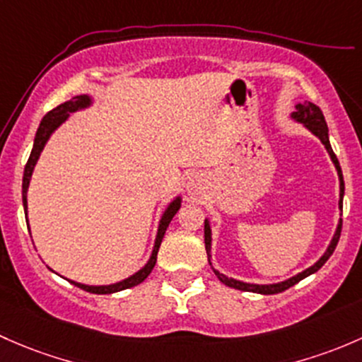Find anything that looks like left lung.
<instances>
[{"mask_svg": "<svg viewBox=\"0 0 362 362\" xmlns=\"http://www.w3.org/2000/svg\"><path fill=\"white\" fill-rule=\"evenodd\" d=\"M298 111H294L293 117L296 118V120L303 122L305 125L308 127V129L312 130V132L315 134V136L319 137L320 141H322V144L326 146L327 153L331 155V160L334 162V165H337V170H338V176H340V209H344V176H341V169H340V162H338L337 155H334L333 148H331L329 144V137H327V125H326V120H324V115L322 111H320L319 106H315V104L312 103H305V106H300L298 104ZM340 233H341V221L340 225H338V230L337 233H334L333 240H331V245L327 247L326 255L322 256V258L319 259L317 263L314 264V267L307 268L305 272H301V274H298L296 277L289 279V281L286 282H281V284H272V286H256V284H244V282H238V281H233V279H228L225 277V275H221L219 272H216V275H218L219 281L223 282V284H226L228 288H233V289H240V291H252V293H262V294H277V293H282L286 291V289H289L291 286L298 284V282L301 281V279L308 277L310 274H314V272H317L320 267H322L324 263L329 259V256L333 255V251L337 249V244L338 240H340ZM204 240H206V251H207V256H209V251H211V228H209V225L206 223V228H204Z\"/></svg>", "mask_w": 362, "mask_h": 362, "instance_id": "left-lung-1", "label": "left lung"}]
</instances>
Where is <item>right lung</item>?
I'll return each instance as SVG.
<instances>
[{"instance_id": "add662e5", "label": "right lung", "mask_w": 362, "mask_h": 362, "mask_svg": "<svg viewBox=\"0 0 362 362\" xmlns=\"http://www.w3.org/2000/svg\"><path fill=\"white\" fill-rule=\"evenodd\" d=\"M87 104H88V98H87V95H78V98H73L71 100H68V103L59 104L57 107H54V110H50V111H48V113L43 117L42 124H40V127H38V132H36L35 146H33L31 155H29L28 163H25L24 180H22V202H24V211H25V212H28V200H25V195H28L29 180H31L33 167H35L36 160H38L40 153H42L45 143H47V139H48V137H50V134L54 132V130L57 129V127L61 125L62 122L66 120V118H68L69 113H73V111L80 110V107H83V106H87ZM180 206H181L180 199H177L176 202L170 204V207L167 209L165 214H163L162 221H160L158 235H156L153 255H151V259H150V262H148V264L143 268V270H139L136 275H132V277L125 279V281L118 282V284H111V286H83V284H78V282H71V284L78 286V288L83 289V291L94 293V294H111V293L124 291V289L134 288V286L141 284V282H143L144 279H146L148 275L151 274V270H153V267H155V263H156V255H158V247H160V244H162V238H163V235H165L167 226H169L170 219L174 218V214H176L177 209H180Z\"/></svg>"}]
</instances>
